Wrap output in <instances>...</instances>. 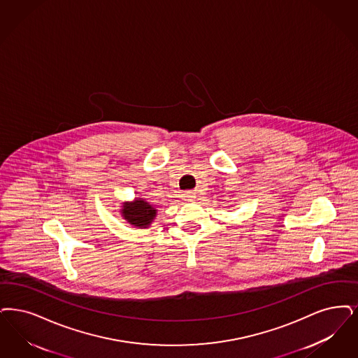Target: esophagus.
<instances>
[{
    "mask_svg": "<svg viewBox=\"0 0 358 358\" xmlns=\"http://www.w3.org/2000/svg\"><path fill=\"white\" fill-rule=\"evenodd\" d=\"M184 197H185V200L192 201L196 197V193L194 192H186Z\"/></svg>",
    "mask_w": 358,
    "mask_h": 358,
    "instance_id": "esophagus-1",
    "label": "esophagus"
}]
</instances>
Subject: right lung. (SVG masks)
Returning a JSON list of instances; mask_svg holds the SVG:
<instances>
[{
  "label": "right lung",
  "instance_id": "add662e5",
  "mask_svg": "<svg viewBox=\"0 0 358 358\" xmlns=\"http://www.w3.org/2000/svg\"><path fill=\"white\" fill-rule=\"evenodd\" d=\"M124 218L134 227L146 228L156 217V209L146 201L136 200L131 203H125L122 209Z\"/></svg>",
  "mask_w": 358,
  "mask_h": 358
}]
</instances>
